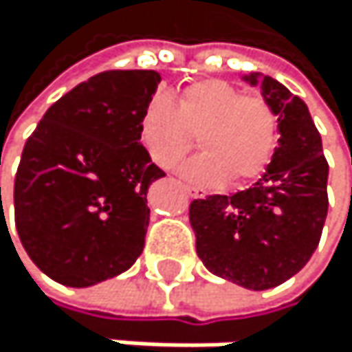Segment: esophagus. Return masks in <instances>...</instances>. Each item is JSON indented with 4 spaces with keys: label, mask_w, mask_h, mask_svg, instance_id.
Returning <instances> with one entry per match:
<instances>
[{
    "label": "esophagus",
    "mask_w": 352,
    "mask_h": 352,
    "mask_svg": "<svg viewBox=\"0 0 352 352\" xmlns=\"http://www.w3.org/2000/svg\"><path fill=\"white\" fill-rule=\"evenodd\" d=\"M188 194H190L192 198H200V196H202V194H200L198 190H192V188H188Z\"/></svg>",
    "instance_id": "esophagus-1"
}]
</instances>
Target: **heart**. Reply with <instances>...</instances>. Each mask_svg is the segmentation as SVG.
<instances>
[{
  "label": "heart",
  "mask_w": 352,
  "mask_h": 352,
  "mask_svg": "<svg viewBox=\"0 0 352 352\" xmlns=\"http://www.w3.org/2000/svg\"><path fill=\"white\" fill-rule=\"evenodd\" d=\"M194 135L202 154L182 166L194 186H217L228 179L245 184L270 164L278 122L272 107L223 80H200L186 86L175 105L154 97L139 120L141 143L162 168H175L192 150Z\"/></svg>",
  "instance_id": "1"
}]
</instances>
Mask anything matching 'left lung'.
I'll return each instance as SVG.
<instances>
[{
  "instance_id": "8db88e82",
  "label": "left lung",
  "mask_w": 352,
  "mask_h": 352,
  "mask_svg": "<svg viewBox=\"0 0 352 352\" xmlns=\"http://www.w3.org/2000/svg\"><path fill=\"white\" fill-rule=\"evenodd\" d=\"M260 86L278 122V145L262 177L232 196L213 194L190 205L196 253L209 272L253 292L298 274L315 253L327 217V160L306 103L264 74Z\"/></svg>"
}]
</instances>
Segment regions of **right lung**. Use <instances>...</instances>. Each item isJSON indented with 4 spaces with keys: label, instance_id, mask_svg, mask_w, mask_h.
Returning <instances> with one entry per match:
<instances>
[{
    "label": "right lung",
    "instance_id": "right-lung-1",
    "mask_svg": "<svg viewBox=\"0 0 352 352\" xmlns=\"http://www.w3.org/2000/svg\"><path fill=\"white\" fill-rule=\"evenodd\" d=\"M160 80L147 69L92 76L63 94L25 143L16 232L31 262L60 285H97L143 251L147 190L164 170L143 147L139 120Z\"/></svg>",
    "mask_w": 352,
    "mask_h": 352
}]
</instances>
